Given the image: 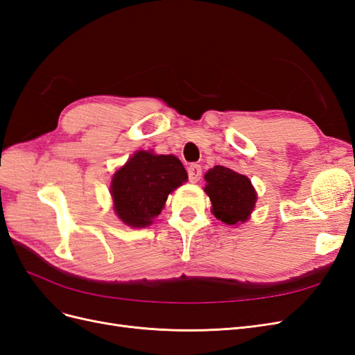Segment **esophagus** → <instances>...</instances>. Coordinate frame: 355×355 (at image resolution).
Listing matches in <instances>:
<instances>
[{
  "label": "esophagus",
  "instance_id": "obj_1",
  "mask_svg": "<svg viewBox=\"0 0 355 355\" xmlns=\"http://www.w3.org/2000/svg\"><path fill=\"white\" fill-rule=\"evenodd\" d=\"M201 175H202V170L200 164H191L188 167V178L192 184H197V182L201 179Z\"/></svg>",
  "mask_w": 355,
  "mask_h": 355
}]
</instances>
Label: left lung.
Here are the masks:
<instances>
[{
    "instance_id": "obj_1",
    "label": "left lung",
    "mask_w": 355,
    "mask_h": 355,
    "mask_svg": "<svg viewBox=\"0 0 355 355\" xmlns=\"http://www.w3.org/2000/svg\"><path fill=\"white\" fill-rule=\"evenodd\" d=\"M204 179L207 182L204 191L211 200L214 216L227 225H237L249 219L256 202V192L249 178L228 167L214 166Z\"/></svg>"
}]
</instances>
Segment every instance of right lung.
I'll return each instance as SVG.
<instances>
[{
    "label": "right lung",
    "mask_w": 355,
    "mask_h": 355,
    "mask_svg": "<svg viewBox=\"0 0 355 355\" xmlns=\"http://www.w3.org/2000/svg\"><path fill=\"white\" fill-rule=\"evenodd\" d=\"M187 180V170L175 155L139 151L114 175V209L128 227L144 228L161 213L170 192Z\"/></svg>",
    "instance_id": "add662e5"
}]
</instances>
